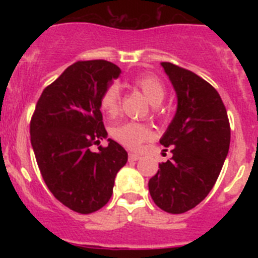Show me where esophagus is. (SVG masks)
Segmentation results:
<instances>
[{"instance_id": "obj_1", "label": "esophagus", "mask_w": 258, "mask_h": 258, "mask_svg": "<svg viewBox=\"0 0 258 258\" xmlns=\"http://www.w3.org/2000/svg\"><path fill=\"white\" fill-rule=\"evenodd\" d=\"M129 159L133 161H137V160H140L141 156L138 154H134V152H129Z\"/></svg>"}]
</instances>
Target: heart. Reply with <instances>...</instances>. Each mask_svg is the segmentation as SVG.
Returning <instances> with one entry per match:
<instances>
[{"label":"heart","instance_id":"b5f03b06","mask_svg":"<svg viewBox=\"0 0 258 258\" xmlns=\"http://www.w3.org/2000/svg\"><path fill=\"white\" fill-rule=\"evenodd\" d=\"M132 85L142 92L146 99L152 106H159L165 98V86L161 83L160 79H157L154 75H141L133 79ZM120 88L116 84L107 86L101 97V109L107 116L117 115L120 109ZM111 136L113 140L126 146L129 149H137L143 141L150 140L152 132L149 126L138 122L125 121L116 124L111 127Z\"/></svg>","mask_w":258,"mask_h":258}]
</instances>
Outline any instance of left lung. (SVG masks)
I'll return each instance as SVG.
<instances>
[{
  "mask_svg": "<svg viewBox=\"0 0 258 258\" xmlns=\"http://www.w3.org/2000/svg\"><path fill=\"white\" fill-rule=\"evenodd\" d=\"M177 97L174 117L160 138L172 159L149 181L152 200L168 213L190 211L206 199L220 175L230 146L226 108L217 90L198 75L163 61Z\"/></svg>",
  "mask_w": 258,
  "mask_h": 258,
  "instance_id": "left-lung-1",
  "label": "left lung"
}]
</instances>
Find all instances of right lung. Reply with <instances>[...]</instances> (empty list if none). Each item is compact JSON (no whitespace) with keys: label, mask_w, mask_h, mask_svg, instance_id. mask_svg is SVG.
I'll list each match as a JSON object with an SVG mask.
<instances>
[{"label":"right lung","mask_w":258,"mask_h":258,"mask_svg":"<svg viewBox=\"0 0 258 258\" xmlns=\"http://www.w3.org/2000/svg\"><path fill=\"white\" fill-rule=\"evenodd\" d=\"M121 70L107 60L77 61L45 89L31 120V143L52 195L77 213H93L112 197L116 174L127 152L108 138L101 97Z\"/></svg>","instance_id":"right-lung-1"}]
</instances>
